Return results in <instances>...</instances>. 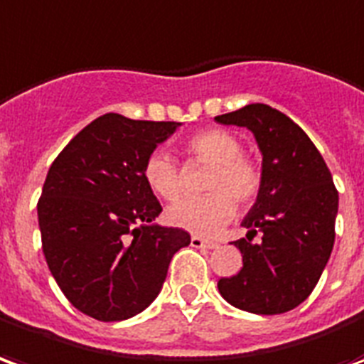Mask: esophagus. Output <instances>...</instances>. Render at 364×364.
<instances>
[{"mask_svg": "<svg viewBox=\"0 0 364 364\" xmlns=\"http://www.w3.org/2000/svg\"><path fill=\"white\" fill-rule=\"evenodd\" d=\"M190 244H192L193 248H203V250L217 248V242H213V240H208V238H201V237H192Z\"/></svg>", "mask_w": 364, "mask_h": 364, "instance_id": "esophagus-1", "label": "esophagus"}]
</instances>
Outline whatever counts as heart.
<instances>
[{"label": "heart", "instance_id": "b5f03b06", "mask_svg": "<svg viewBox=\"0 0 364 364\" xmlns=\"http://www.w3.org/2000/svg\"><path fill=\"white\" fill-rule=\"evenodd\" d=\"M186 153L201 163L211 164L205 178V196L182 198L166 209L171 225L193 235L209 237L229 223L235 215V201L248 205L262 188V172L248 156L242 155V143L225 129H205L186 143ZM143 176L151 190L174 200L182 190L178 164L164 153H153L145 161Z\"/></svg>", "mask_w": 364, "mask_h": 364}]
</instances>
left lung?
Returning <instances> with one entry per match:
<instances>
[{
	"instance_id": "obj_1",
	"label": "left lung",
	"mask_w": 364,
	"mask_h": 364,
	"mask_svg": "<svg viewBox=\"0 0 364 364\" xmlns=\"http://www.w3.org/2000/svg\"><path fill=\"white\" fill-rule=\"evenodd\" d=\"M215 120L248 127L262 151V188L242 221L248 235L235 242L242 267L217 287L237 309L283 314L309 299L330 259L338 190L316 145L279 110L256 102Z\"/></svg>"
}]
</instances>
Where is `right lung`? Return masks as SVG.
Wrapping results in <instances>:
<instances>
[{
  "label": "right lung",
  "instance_id": "right-lung-1",
  "mask_svg": "<svg viewBox=\"0 0 364 364\" xmlns=\"http://www.w3.org/2000/svg\"><path fill=\"white\" fill-rule=\"evenodd\" d=\"M178 122L105 114L71 139L38 200L42 252L65 299L87 316L120 322L155 301L184 229L155 225L163 211L145 161Z\"/></svg>",
  "mask_w": 364,
  "mask_h": 364
}]
</instances>
